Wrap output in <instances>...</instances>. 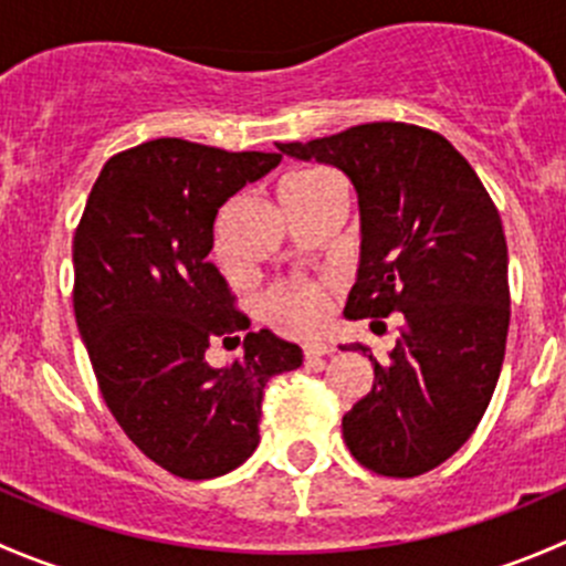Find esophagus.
I'll return each mask as SVG.
<instances>
[{
  "instance_id": "34e87169",
  "label": "esophagus",
  "mask_w": 566,
  "mask_h": 566,
  "mask_svg": "<svg viewBox=\"0 0 566 566\" xmlns=\"http://www.w3.org/2000/svg\"><path fill=\"white\" fill-rule=\"evenodd\" d=\"M331 353H334V347L331 345H306L304 347L306 361H323V358H328Z\"/></svg>"
}]
</instances>
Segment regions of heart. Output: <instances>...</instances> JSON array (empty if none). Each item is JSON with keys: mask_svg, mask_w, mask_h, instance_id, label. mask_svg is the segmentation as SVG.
Returning <instances> with one entry per match:
<instances>
[{"mask_svg": "<svg viewBox=\"0 0 566 566\" xmlns=\"http://www.w3.org/2000/svg\"><path fill=\"white\" fill-rule=\"evenodd\" d=\"M331 180V175L319 172V169H304V172H293L284 177L279 186V202L295 193H304L319 182ZM265 312L273 319H279L287 328L298 331V334H312L323 325L325 319V287L323 284H304V282H287L279 284L276 290L265 295Z\"/></svg>", "mask_w": 566, "mask_h": 566, "instance_id": "1", "label": "heart"}]
</instances>
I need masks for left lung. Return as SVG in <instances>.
<instances>
[{
    "label": "left lung",
    "instance_id": "8db88e82",
    "mask_svg": "<svg viewBox=\"0 0 566 566\" xmlns=\"http://www.w3.org/2000/svg\"><path fill=\"white\" fill-rule=\"evenodd\" d=\"M276 147L339 169L356 191L361 260L345 317H405L386 361L369 356L373 391L342 419L347 449L384 476L432 471L476 430L504 364L510 256L499 210L471 164L419 125L367 123Z\"/></svg>",
    "mask_w": 566,
    "mask_h": 566
}]
</instances>
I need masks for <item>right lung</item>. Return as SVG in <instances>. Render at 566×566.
<instances>
[{"label":"right lung","instance_id":"obj_1","mask_svg":"<svg viewBox=\"0 0 566 566\" xmlns=\"http://www.w3.org/2000/svg\"><path fill=\"white\" fill-rule=\"evenodd\" d=\"M279 153L153 139L108 158L73 238V312L108 410L153 462L182 479L235 471L260 443L268 380L304 353L262 328L213 369L216 336L249 328L213 262V221ZM241 342V339H238Z\"/></svg>","mask_w":566,"mask_h":566}]
</instances>
